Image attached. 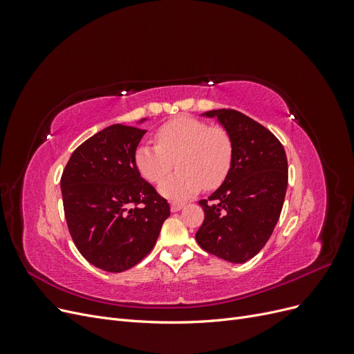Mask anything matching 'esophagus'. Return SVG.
<instances>
[{
  "label": "esophagus",
  "instance_id": "1",
  "mask_svg": "<svg viewBox=\"0 0 354 354\" xmlns=\"http://www.w3.org/2000/svg\"><path fill=\"white\" fill-rule=\"evenodd\" d=\"M185 205H186V203H183V202H173V203H171V211L178 212L181 208H185Z\"/></svg>",
  "mask_w": 354,
  "mask_h": 354
}]
</instances>
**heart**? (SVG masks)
Listing matches in <instances>:
<instances>
[{
	"instance_id": "1",
	"label": "heart",
	"mask_w": 354,
	"mask_h": 354,
	"mask_svg": "<svg viewBox=\"0 0 354 354\" xmlns=\"http://www.w3.org/2000/svg\"><path fill=\"white\" fill-rule=\"evenodd\" d=\"M156 145L140 143L134 152V165L143 178L158 183L174 166L179 171L159 185L169 199H185L205 186L218 187L227 177L233 160V143L223 127H209L192 116L174 118L160 125Z\"/></svg>"
}]
</instances>
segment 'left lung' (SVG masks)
I'll return each instance as SVG.
<instances>
[{
	"instance_id": "8db88e82",
	"label": "left lung",
	"mask_w": 354,
	"mask_h": 354,
	"mask_svg": "<svg viewBox=\"0 0 354 354\" xmlns=\"http://www.w3.org/2000/svg\"><path fill=\"white\" fill-rule=\"evenodd\" d=\"M217 118L233 143L223 185L199 201L205 212L195 238L202 250L229 263H245L261 251L279 220L288 186L282 143L266 127L238 111L202 113Z\"/></svg>"
}]
</instances>
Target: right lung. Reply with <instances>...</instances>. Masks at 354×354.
<instances>
[{
    "mask_svg": "<svg viewBox=\"0 0 354 354\" xmlns=\"http://www.w3.org/2000/svg\"><path fill=\"white\" fill-rule=\"evenodd\" d=\"M145 133L133 125L106 127L75 149L63 169L71 236L84 259L104 272L120 273L140 263L171 214L167 199L134 165Z\"/></svg>",
    "mask_w": 354,
    "mask_h": 354,
    "instance_id": "obj_1",
    "label": "right lung"
}]
</instances>
